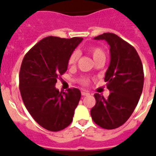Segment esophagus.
Segmentation results:
<instances>
[{"label":"esophagus","instance_id":"esophagus-1","mask_svg":"<svg viewBox=\"0 0 156 156\" xmlns=\"http://www.w3.org/2000/svg\"><path fill=\"white\" fill-rule=\"evenodd\" d=\"M90 93L87 92V91H85V90H82V96H89L90 95Z\"/></svg>","mask_w":156,"mask_h":156}]
</instances>
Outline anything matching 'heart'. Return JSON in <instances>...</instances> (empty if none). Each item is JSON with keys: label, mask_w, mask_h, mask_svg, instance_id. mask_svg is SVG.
<instances>
[{"label": "heart", "mask_w": 156, "mask_h": 156, "mask_svg": "<svg viewBox=\"0 0 156 156\" xmlns=\"http://www.w3.org/2000/svg\"><path fill=\"white\" fill-rule=\"evenodd\" d=\"M88 51L93 56L94 61L98 59V58L101 57V56H105V51H103V49H101V48H98V47H91V48H90L88 49ZM78 57H79L78 52L77 51H74L69 55V57H68V65L69 66H74V65H75L76 62H77V61L78 59ZM81 82L83 85H87L89 84V79L86 78H82L81 79Z\"/></svg>", "instance_id": "1"}]
</instances>
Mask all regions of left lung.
<instances>
[{"mask_svg":"<svg viewBox=\"0 0 156 156\" xmlns=\"http://www.w3.org/2000/svg\"><path fill=\"white\" fill-rule=\"evenodd\" d=\"M94 39L106 40L110 47V63L105 77L110 94L107 98L94 94L96 104L90 113L102 129H114L126 122L138 104L144 79L142 62L136 50L116 34L108 32Z\"/></svg>","mask_w":156,"mask_h":156,"instance_id":"1","label":"left lung"}]
</instances>
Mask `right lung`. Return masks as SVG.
<instances>
[{
	"instance_id": "obj_1",
	"label": "right lung",
	"mask_w": 156,
	"mask_h": 156,
	"mask_svg": "<svg viewBox=\"0 0 156 156\" xmlns=\"http://www.w3.org/2000/svg\"><path fill=\"white\" fill-rule=\"evenodd\" d=\"M82 38L48 36L27 51L22 61L19 88L26 108L47 130L58 132L70 125L81 98L78 89L59 92L57 78L67 70L68 57Z\"/></svg>"
}]
</instances>
